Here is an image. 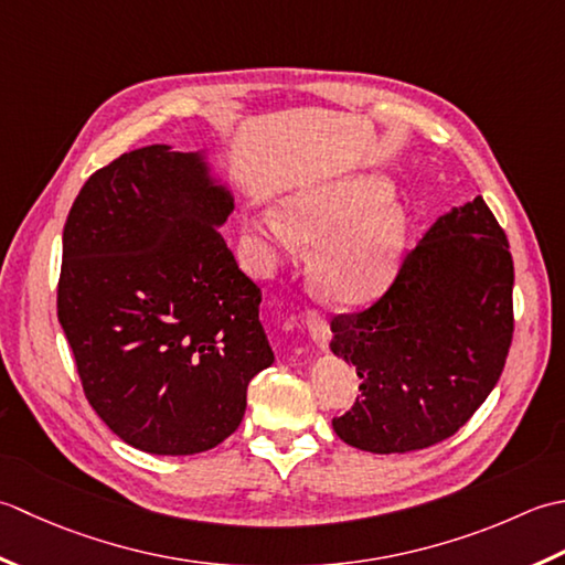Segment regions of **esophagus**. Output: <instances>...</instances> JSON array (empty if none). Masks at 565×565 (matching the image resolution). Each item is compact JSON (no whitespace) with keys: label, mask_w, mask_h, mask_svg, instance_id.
<instances>
[{"label":"esophagus","mask_w":565,"mask_h":565,"mask_svg":"<svg viewBox=\"0 0 565 565\" xmlns=\"http://www.w3.org/2000/svg\"><path fill=\"white\" fill-rule=\"evenodd\" d=\"M307 321V329L312 333V339L317 341L319 349H327L329 341H331V329H329V321L321 317L319 312H307L305 317Z\"/></svg>","instance_id":"esophagus-1"}]
</instances>
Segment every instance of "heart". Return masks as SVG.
Here are the masks:
<instances>
[{"label": "heart", "instance_id": "1", "mask_svg": "<svg viewBox=\"0 0 565 565\" xmlns=\"http://www.w3.org/2000/svg\"><path fill=\"white\" fill-rule=\"evenodd\" d=\"M387 185L375 178L302 192L285 202V222L275 214L260 218L258 228L270 246L295 250L297 241L321 246L315 260V280L333 305L363 307L385 292L395 278L405 248V214L383 206Z\"/></svg>", "mask_w": 565, "mask_h": 565}]
</instances>
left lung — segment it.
Here are the masks:
<instances>
[{
  "label": "left lung",
  "mask_w": 565,
  "mask_h": 565,
  "mask_svg": "<svg viewBox=\"0 0 565 565\" xmlns=\"http://www.w3.org/2000/svg\"><path fill=\"white\" fill-rule=\"evenodd\" d=\"M512 285L508 236L482 198L436 218L383 297L331 319V351L361 377L353 407L331 422L339 439L407 454L463 427L508 361Z\"/></svg>",
  "instance_id": "1"
}]
</instances>
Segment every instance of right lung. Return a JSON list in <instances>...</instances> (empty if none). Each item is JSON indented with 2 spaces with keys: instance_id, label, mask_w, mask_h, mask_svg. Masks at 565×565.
I'll return each mask as SVG.
<instances>
[{
  "instance_id": "obj_1",
  "label": "right lung",
  "mask_w": 565,
  "mask_h": 565,
  "mask_svg": "<svg viewBox=\"0 0 565 565\" xmlns=\"http://www.w3.org/2000/svg\"><path fill=\"white\" fill-rule=\"evenodd\" d=\"M232 210L200 153L156 143L92 172L67 214L57 321L92 409L146 454L222 444L273 363L260 287L216 228Z\"/></svg>"
}]
</instances>
